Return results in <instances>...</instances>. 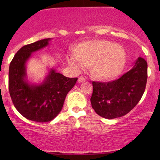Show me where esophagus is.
<instances>
[{"label": "esophagus", "instance_id": "1", "mask_svg": "<svg viewBox=\"0 0 160 160\" xmlns=\"http://www.w3.org/2000/svg\"><path fill=\"white\" fill-rule=\"evenodd\" d=\"M78 82H85V78L84 77H82V76H80V77H78Z\"/></svg>", "mask_w": 160, "mask_h": 160}]
</instances>
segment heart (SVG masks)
Listing matches in <instances>:
<instances>
[{"label":"heart","instance_id":"b5f03b06","mask_svg":"<svg viewBox=\"0 0 160 160\" xmlns=\"http://www.w3.org/2000/svg\"><path fill=\"white\" fill-rule=\"evenodd\" d=\"M68 60L76 70L84 68L87 63H92L96 76L103 79H111L119 76L124 69L127 54L123 47L111 41H91L82 45Z\"/></svg>","mask_w":160,"mask_h":160}]
</instances>
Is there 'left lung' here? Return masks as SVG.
<instances>
[{
  "mask_svg": "<svg viewBox=\"0 0 160 160\" xmlns=\"http://www.w3.org/2000/svg\"><path fill=\"white\" fill-rule=\"evenodd\" d=\"M147 82V62L138 58L132 68L109 82H92V107L100 117L115 119L126 115L141 99Z\"/></svg>",
  "mask_w": 160,
  "mask_h": 160,
  "instance_id": "1",
  "label": "left lung"
}]
</instances>
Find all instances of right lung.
<instances>
[{"label": "right lung", "mask_w": 160, "mask_h": 160, "mask_svg": "<svg viewBox=\"0 0 160 160\" xmlns=\"http://www.w3.org/2000/svg\"><path fill=\"white\" fill-rule=\"evenodd\" d=\"M51 38H45L21 48L9 65L8 89L17 110L31 121L47 122L59 114L68 92L77 78H68L50 68L41 83L28 81L26 64L33 52L49 44Z\"/></svg>", "instance_id": "right-lung-1"}]
</instances>
